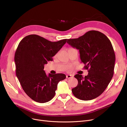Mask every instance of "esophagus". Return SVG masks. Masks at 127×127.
<instances>
[{
	"label": "esophagus",
	"mask_w": 127,
	"mask_h": 127,
	"mask_svg": "<svg viewBox=\"0 0 127 127\" xmlns=\"http://www.w3.org/2000/svg\"><path fill=\"white\" fill-rule=\"evenodd\" d=\"M73 77V76L71 75H66V78H68V79H69V78H71Z\"/></svg>",
	"instance_id": "1"
}]
</instances>
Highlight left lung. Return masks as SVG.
Here are the masks:
<instances>
[{"label": "left lung", "instance_id": "8db88e82", "mask_svg": "<svg viewBox=\"0 0 127 127\" xmlns=\"http://www.w3.org/2000/svg\"><path fill=\"white\" fill-rule=\"evenodd\" d=\"M71 47L78 49L81 62L88 75L74 76L77 86L71 89L74 95L84 101L94 99L106 89L114 75L115 54L111 41L97 31H90L78 38L67 39Z\"/></svg>", "mask_w": 127, "mask_h": 127}]
</instances>
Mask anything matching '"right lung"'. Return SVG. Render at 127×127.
<instances>
[{
  "label": "right lung",
  "mask_w": 127,
  "mask_h": 127,
  "mask_svg": "<svg viewBox=\"0 0 127 127\" xmlns=\"http://www.w3.org/2000/svg\"><path fill=\"white\" fill-rule=\"evenodd\" d=\"M66 40L52 42L37 35H30L20 42L14 56L16 75L24 92L34 101L40 103L50 101L59 82L66 78L64 74L47 76L43 68Z\"/></svg>",
  "instance_id": "add662e5"
}]
</instances>
